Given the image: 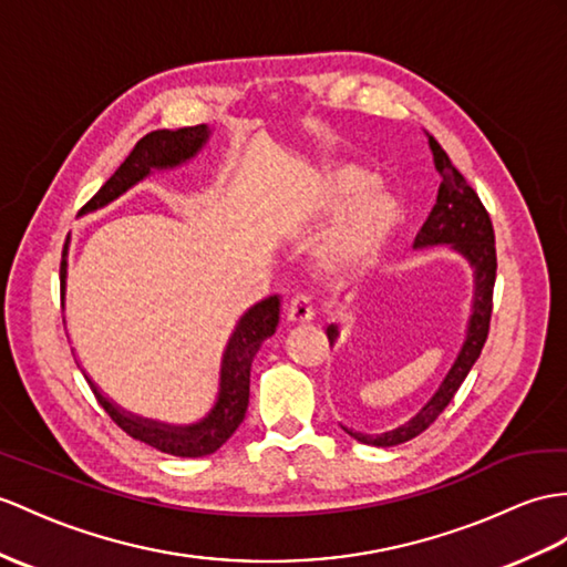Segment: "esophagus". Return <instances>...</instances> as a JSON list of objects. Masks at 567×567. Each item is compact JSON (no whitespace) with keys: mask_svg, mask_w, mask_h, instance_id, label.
<instances>
[{"mask_svg":"<svg viewBox=\"0 0 567 567\" xmlns=\"http://www.w3.org/2000/svg\"><path fill=\"white\" fill-rule=\"evenodd\" d=\"M286 317H288V322H293V324L310 322L315 317L312 300L308 296H293L286 306Z\"/></svg>","mask_w":567,"mask_h":567,"instance_id":"34e87169","label":"esophagus"}]
</instances>
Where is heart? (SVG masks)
Masks as SVG:
<instances>
[{
	"label": "heart",
	"mask_w": 567,
	"mask_h": 567,
	"mask_svg": "<svg viewBox=\"0 0 567 567\" xmlns=\"http://www.w3.org/2000/svg\"><path fill=\"white\" fill-rule=\"evenodd\" d=\"M312 209L334 212L317 233L315 257L331 269H355L375 257L392 238L402 206L388 189L370 185V173L358 165H329L312 179Z\"/></svg>",
	"instance_id": "b5f03b06"
}]
</instances>
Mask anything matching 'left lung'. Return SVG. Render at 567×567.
I'll return each instance as SVG.
<instances>
[{
	"label": "left lung",
	"mask_w": 567,
	"mask_h": 567,
	"mask_svg": "<svg viewBox=\"0 0 567 567\" xmlns=\"http://www.w3.org/2000/svg\"><path fill=\"white\" fill-rule=\"evenodd\" d=\"M431 148L435 158V168L440 171V183L437 199L431 216L419 230L416 240H413V250H427V247H443L460 255L468 269H472V312H468L466 329H464V341L454 358L445 378L440 380L437 390L427 396V402L413 413V416L392 427V431L384 433H361L353 431V427L341 425L353 440L363 445L372 447H394L409 443L416 435H421L427 425H431L445 406L452 402V396L457 394L460 384L466 380L468 370L474 368L478 361L483 343L488 337V324H491V312H493V286H495V269H498V261H495V236L491 218L483 209L476 192L468 187L462 173L454 168L450 156L445 154L440 144L431 136ZM327 339L329 343L339 337L337 324H327Z\"/></svg>",
	"instance_id": "left-lung-1"
}]
</instances>
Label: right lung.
<instances>
[{
	"label": "right lung",
	"instance_id": "add662e5",
	"mask_svg": "<svg viewBox=\"0 0 567 567\" xmlns=\"http://www.w3.org/2000/svg\"><path fill=\"white\" fill-rule=\"evenodd\" d=\"M214 130L209 124H197V127H185L177 132L158 130L146 134L144 140L132 148V154L115 171V175L95 192V197L81 209V216L105 209L107 204L120 199L124 192H130L134 185L144 183L154 173H165L183 168L189 161H195L199 151L212 140ZM66 250L62 255V296L66 293ZM281 320V298L269 296L261 298L255 306L247 308L220 353L218 378H216V399L212 409L202 419L192 423H171L142 416V413L127 411L120 406L115 399H110L99 384L93 382L89 372L81 368L84 378L89 380L93 394L99 396L101 406L107 411L124 433L132 435L140 443L156 447L158 452L173 454V457H206L216 452L226 440L238 431V425L245 419L247 402H250V368L261 343H265ZM79 363V361H76Z\"/></svg>",
	"mask_w": 567,
	"mask_h": 567
}]
</instances>
